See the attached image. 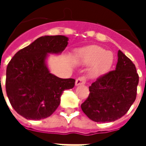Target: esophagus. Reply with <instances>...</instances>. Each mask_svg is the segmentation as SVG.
<instances>
[{"instance_id": "obj_1", "label": "esophagus", "mask_w": 146, "mask_h": 146, "mask_svg": "<svg viewBox=\"0 0 146 146\" xmlns=\"http://www.w3.org/2000/svg\"><path fill=\"white\" fill-rule=\"evenodd\" d=\"M86 79L84 76H80L79 78H77L76 80V82H75V84L76 86H79V85H82V84H85Z\"/></svg>"}]
</instances>
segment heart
<instances>
[{"label":"heart","mask_w":146,"mask_h":146,"mask_svg":"<svg viewBox=\"0 0 146 146\" xmlns=\"http://www.w3.org/2000/svg\"><path fill=\"white\" fill-rule=\"evenodd\" d=\"M76 62L87 66L92 65L88 70L89 76L96 78L110 70L113 62V54L101 47L90 46L79 51Z\"/></svg>","instance_id":"1"}]
</instances>
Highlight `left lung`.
<instances>
[{"label": "left lung", "mask_w": 146, "mask_h": 146, "mask_svg": "<svg viewBox=\"0 0 146 146\" xmlns=\"http://www.w3.org/2000/svg\"><path fill=\"white\" fill-rule=\"evenodd\" d=\"M138 80L135 64L119 50L116 70L98 77L89 87L88 98L81 104L83 112L98 123L121 118L135 101Z\"/></svg>", "instance_id": "obj_1"}]
</instances>
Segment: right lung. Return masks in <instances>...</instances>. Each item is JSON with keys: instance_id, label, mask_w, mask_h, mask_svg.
Returning <instances> with one entry per match:
<instances>
[{"instance_id": "right-lung-1", "label": "right lung", "mask_w": 146, "mask_h": 146, "mask_svg": "<svg viewBox=\"0 0 146 146\" xmlns=\"http://www.w3.org/2000/svg\"><path fill=\"white\" fill-rule=\"evenodd\" d=\"M69 38L62 35L40 36L21 49L6 70V92L13 107L27 119H44L60 104L62 92L73 88L75 80L62 79L50 73L48 54H61Z\"/></svg>"}]
</instances>
